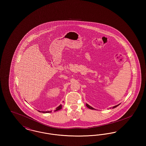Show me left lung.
Segmentation results:
<instances>
[{
	"label": "left lung",
	"instance_id": "obj_1",
	"mask_svg": "<svg viewBox=\"0 0 146 146\" xmlns=\"http://www.w3.org/2000/svg\"><path fill=\"white\" fill-rule=\"evenodd\" d=\"M119 104H118V105H117V106H114V107H113V108H115V107H117V106H119ZM86 107H88V108H90V109H91V110H95V109H94V108H92V107H91L90 106H89V104H86Z\"/></svg>",
	"mask_w": 146,
	"mask_h": 146
}]
</instances>
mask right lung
Instances as JSON below:
<instances>
[{"label":"right lung","mask_w":146,"mask_h":146,"mask_svg":"<svg viewBox=\"0 0 146 146\" xmlns=\"http://www.w3.org/2000/svg\"><path fill=\"white\" fill-rule=\"evenodd\" d=\"M62 104H60L58 107H57L56 108V110L55 111H58V110H61V109H62ZM39 112H41V113H50V112H52V111H39Z\"/></svg>","instance_id":"obj_1"}]
</instances>
